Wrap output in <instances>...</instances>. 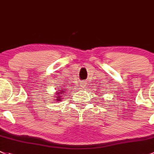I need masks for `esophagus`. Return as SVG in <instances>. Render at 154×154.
<instances>
[{
	"label": "esophagus",
	"instance_id": "esophagus-1",
	"mask_svg": "<svg viewBox=\"0 0 154 154\" xmlns=\"http://www.w3.org/2000/svg\"><path fill=\"white\" fill-rule=\"evenodd\" d=\"M85 86H86V82H82V83H81V87H82V88H85Z\"/></svg>",
	"mask_w": 154,
	"mask_h": 154
}]
</instances>
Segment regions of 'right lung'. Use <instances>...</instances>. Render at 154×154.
<instances>
[{
    "instance_id": "right-lung-1",
    "label": "right lung",
    "mask_w": 154,
    "mask_h": 154,
    "mask_svg": "<svg viewBox=\"0 0 154 154\" xmlns=\"http://www.w3.org/2000/svg\"><path fill=\"white\" fill-rule=\"evenodd\" d=\"M66 90H64V89H62V90H60V92H58V93H56L57 95H55V96H58L56 97V96H54L55 98H57L56 100L55 101H61V99H62V94H64V93L65 92Z\"/></svg>"
}]
</instances>
